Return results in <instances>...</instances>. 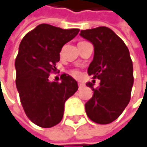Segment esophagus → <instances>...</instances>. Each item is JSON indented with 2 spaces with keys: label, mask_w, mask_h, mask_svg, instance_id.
<instances>
[{
  "label": "esophagus",
  "mask_w": 147,
  "mask_h": 147,
  "mask_svg": "<svg viewBox=\"0 0 147 147\" xmlns=\"http://www.w3.org/2000/svg\"><path fill=\"white\" fill-rule=\"evenodd\" d=\"M83 86H84V84H83L82 82H78V87H79V88L83 87Z\"/></svg>",
  "instance_id": "1"
}]
</instances>
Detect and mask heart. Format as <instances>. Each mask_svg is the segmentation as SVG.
Here are the masks:
<instances>
[{
    "label": "heart",
    "instance_id": "1",
    "mask_svg": "<svg viewBox=\"0 0 147 147\" xmlns=\"http://www.w3.org/2000/svg\"><path fill=\"white\" fill-rule=\"evenodd\" d=\"M72 75L75 76H78V72H77L76 71H72Z\"/></svg>",
    "mask_w": 147,
    "mask_h": 147
}]
</instances>
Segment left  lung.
I'll use <instances>...</instances> for the list:
<instances>
[{
  "label": "left lung",
  "mask_w": 147,
  "mask_h": 147,
  "mask_svg": "<svg viewBox=\"0 0 147 147\" xmlns=\"http://www.w3.org/2000/svg\"><path fill=\"white\" fill-rule=\"evenodd\" d=\"M80 35L94 47L93 60L87 72L100 80V85L87 82L93 91L85 104L88 118L95 123L106 125L122 113L130 100L134 83L133 64L124 41L107 27L82 30Z\"/></svg>",
  "instance_id": "8db88e82"
}]
</instances>
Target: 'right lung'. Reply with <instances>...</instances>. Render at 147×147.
Masks as SVG:
<instances>
[{
    "instance_id": "right-lung-1",
    "label": "right lung",
    "mask_w": 147,
    "mask_h": 147,
    "mask_svg": "<svg viewBox=\"0 0 147 147\" xmlns=\"http://www.w3.org/2000/svg\"><path fill=\"white\" fill-rule=\"evenodd\" d=\"M79 31L39 24L21 41L15 60L16 86L26 115L38 126L59 124L65 101L78 89L77 82L68 74H62L60 82H49V76L56 69L62 47Z\"/></svg>"
}]
</instances>
